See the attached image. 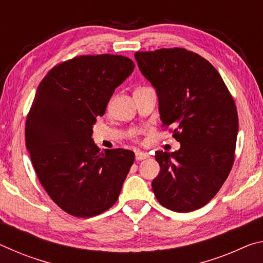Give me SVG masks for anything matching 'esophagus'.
Masks as SVG:
<instances>
[{"mask_svg": "<svg viewBox=\"0 0 263 263\" xmlns=\"http://www.w3.org/2000/svg\"><path fill=\"white\" fill-rule=\"evenodd\" d=\"M147 158H149L148 153L140 152V151H137V152H136V160H137V161H141V160H145Z\"/></svg>", "mask_w": 263, "mask_h": 263, "instance_id": "esophagus-1", "label": "esophagus"}]
</instances>
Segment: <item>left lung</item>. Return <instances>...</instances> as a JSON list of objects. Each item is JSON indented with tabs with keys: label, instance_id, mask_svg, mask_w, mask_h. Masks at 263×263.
<instances>
[{
	"label": "left lung",
	"instance_id": "1",
	"mask_svg": "<svg viewBox=\"0 0 263 263\" xmlns=\"http://www.w3.org/2000/svg\"><path fill=\"white\" fill-rule=\"evenodd\" d=\"M135 58L157 90L162 127L181 144L175 152H155V197L172 211L197 210L215 197L233 166L239 125L233 97L197 53L160 48L136 52Z\"/></svg>",
	"mask_w": 263,
	"mask_h": 263
}]
</instances>
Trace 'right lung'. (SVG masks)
<instances>
[{
    "instance_id": "add662e5",
    "label": "right lung",
    "mask_w": 263,
    "mask_h": 263,
    "mask_svg": "<svg viewBox=\"0 0 263 263\" xmlns=\"http://www.w3.org/2000/svg\"><path fill=\"white\" fill-rule=\"evenodd\" d=\"M133 69L127 57L78 55L54 66L39 83L26 116V148L39 182L68 215L94 217L117 202L135 153L101 152L92 125Z\"/></svg>"
}]
</instances>
